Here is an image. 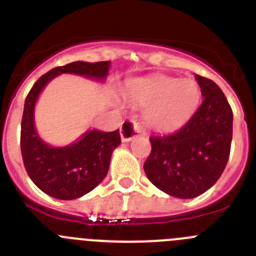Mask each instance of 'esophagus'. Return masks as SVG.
<instances>
[{"mask_svg":"<svg viewBox=\"0 0 256 256\" xmlns=\"http://www.w3.org/2000/svg\"><path fill=\"white\" fill-rule=\"evenodd\" d=\"M140 133H142L141 126L136 123V122L126 120L123 124H122V128H120L122 141L124 142L130 141V140H133L134 137H137Z\"/></svg>","mask_w":256,"mask_h":256,"instance_id":"esophagus-1","label":"esophagus"}]
</instances>
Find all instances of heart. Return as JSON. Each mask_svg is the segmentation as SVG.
<instances>
[{
  "label": "heart",
  "mask_w": 256,
  "mask_h": 256,
  "mask_svg": "<svg viewBox=\"0 0 256 256\" xmlns=\"http://www.w3.org/2000/svg\"><path fill=\"white\" fill-rule=\"evenodd\" d=\"M128 100L148 108L144 120L160 132L178 130L191 119L201 101V91L192 79L155 76L130 83Z\"/></svg>",
  "instance_id": "heart-1"
}]
</instances>
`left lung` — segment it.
Masks as SVG:
<instances>
[{
  "mask_svg": "<svg viewBox=\"0 0 256 256\" xmlns=\"http://www.w3.org/2000/svg\"><path fill=\"white\" fill-rule=\"evenodd\" d=\"M204 97L174 133L151 136L144 173L154 186L178 198L200 196L219 180L230 158L234 112L216 83L196 74Z\"/></svg>",
  "mask_w": 256,
  "mask_h": 256,
  "instance_id": "obj_1",
  "label": "left lung"
}]
</instances>
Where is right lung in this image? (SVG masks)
Returning a JSON list of instances; mask_svg holds the SVG:
<instances>
[{
    "label": "right lung",
    "mask_w": 256,
    "mask_h": 256,
    "mask_svg": "<svg viewBox=\"0 0 256 256\" xmlns=\"http://www.w3.org/2000/svg\"><path fill=\"white\" fill-rule=\"evenodd\" d=\"M110 61H76L47 72L33 84L24 104L20 132L24 166L36 186L60 200H74L98 186L106 177L112 154L120 144L119 130L86 132L76 142L65 148H52L40 138L34 126V106L44 86L62 73L78 74L104 80Z\"/></svg>",
    "instance_id": "obj_1"
}]
</instances>
